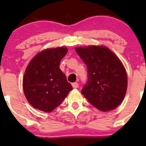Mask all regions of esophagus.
<instances>
[{
    "label": "esophagus",
    "instance_id": "obj_1",
    "mask_svg": "<svg viewBox=\"0 0 146 146\" xmlns=\"http://www.w3.org/2000/svg\"><path fill=\"white\" fill-rule=\"evenodd\" d=\"M72 86H73V88H78L79 85L78 82H73V83H72Z\"/></svg>",
    "mask_w": 146,
    "mask_h": 146
}]
</instances>
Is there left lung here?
Here are the masks:
<instances>
[{
	"mask_svg": "<svg viewBox=\"0 0 146 146\" xmlns=\"http://www.w3.org/2000/svg\"><path fill=\"white\" fill-rule=\"evenodd\" d=\"M76 51L88 68V80L81 90L82 95L101 111L118 107L127 89L126 72L120 60L104 46L78 47Z\"/></svg>",
	"mask_w": 146,
	"mask_h": 146,
	"instance_id": "obj_1",
	"label": "left lung"
}]
</instances>
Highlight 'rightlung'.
<instances>
[{
	"instance_id": "obj_1",
	"label": "right lung",
	"mask_w": 146,
	"mask_h": 146,
	"mask_svg": "<svg viewBox=\"0 0 146 146\" xmlns=\"http://www.w3.org/2000/svg\"><path fill=\"white\" fill-rule=\"evenodd\" d=\"M67 48L59 47L42 51L30 61L23 79V90L29 104L50 112L62 103L73 88L59 68Z\"/></svg>"
}]
</instances>
